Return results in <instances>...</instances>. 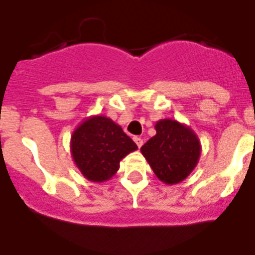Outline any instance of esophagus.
Segmentation results:
<instances>
[{
	"mask_svg": "<svg viewBox=\"0 0 255 255\" xmlns=\"http://www.w3.org/2000/svg\"><path fill=\"white\" fill-rule=\"evenodd\" d=\"M133 141L136 142V144H137V146H138V148L141 147L142 144H143V139H142L141 137H137V136L133 137Z\"/></svg>",
	"mask_w": 255,
	"mask_h": 255,
	"instance_id": "1",
	"label": "esophagus"
}]
</instances>
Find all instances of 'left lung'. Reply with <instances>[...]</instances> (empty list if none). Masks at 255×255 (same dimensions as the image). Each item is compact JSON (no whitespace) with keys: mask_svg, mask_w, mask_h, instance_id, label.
Returning a JSON list of instances; mask_svg holds the SVG:
<instances>
[{"mask_svg":"<svg viewBox=\"0 0 255 255\" xmlns=\"http://www.w3.org/2000/svg\"><path fill=\"white\" fill-rule=\"evenodd\" d=\"M156 134L141 147L155 175L169 185L183 182L197 166L201 156V142L188 126L160 119L155 125Z\"/></svg>","mask_w":255,"mask_h":255,"instance_id":"obj_1","label":"left lung"}]
</instances>
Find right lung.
<instances>
[{
    "instance_id": "right-lung-1",
    "label": "right lung",
    "mask_w": 255,
    "mask_h": 255,
    "mask_svg": "<svg viewBox=\"0 0 255 255\" xmlns=\"http://www.w3.org/2000/svg\"><path fill=\"white\" fill-rule=\"evenodd\" d=\"M137 148L122 127L105 116L84 119L71 136V155L75 165L94 183L109 180L118 171L121 160Z\"/></svg>"
}]
</instances>
